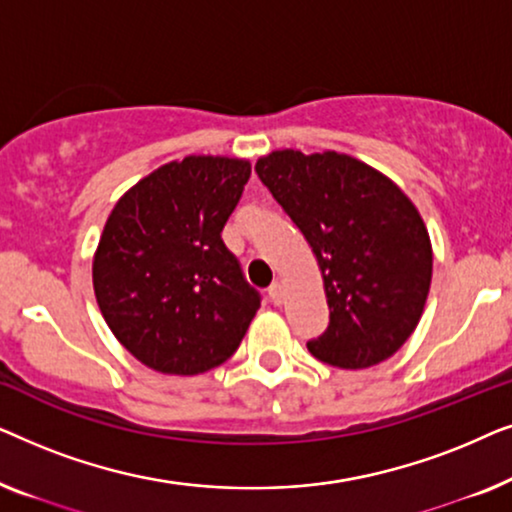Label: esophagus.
<instances>
[{
    "mask_svg": "<svg viewBox=\"0 0 512 512\" xmlns=\"http://www.w3.org/2000/svg\"><path fill=\"white\" fill-rule=\"evenodd\" d=\"M268 298L275 305H282V300H284V286H282V282H272V286L268 289Z\"/></svg>",
    "mask_w": 512,
    "mask_h": 512,
    "instance_id": "esophagus-1",
    "label": "esophagus"
}]
</instances>
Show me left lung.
Returning <instances> with one entry per match:
<instances>
[{
    "label": "left lung",
    "instance_id": "left-lung-1",
    "mask_svg": "<svg viewBox=\"0 0 512 512\" xmlns=\"http://www.w3.org/2000/svg\"><path fill=\"white\" fill-rule=\"evenodd\" d=\"M317 256L331 321L314 359L359 370L394 356L424 312L433 254L426 226L394 181L335 151L284 149L256 163Z\"/></svg>",
    "mask_w": 512,
    "mask_h": 512
}]
</instances>
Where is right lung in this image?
I'll list each match as a JSON object with an SVG mask.
<instances>
[{
    "label": "right lung",
    "mask_w": 512,
    "mask_h": 512,
    "mask_svg": "<svg viewBox=\"0 0 512 512\" xmlns=\"http://www.w3.org/2000/svg\"><path fill=\"white\" fill-rule=\"evenodd\" d=\"M249 160L188 156L111 209L93 261L100 312L116 340L158 373L198 375L235 354L261 307L221 230Z\"/></svg>",
    "instance_id": "add662e5"
}]
</instances>
